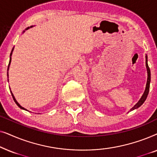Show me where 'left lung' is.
I'll list each match as a JSON object with an SVG mask.
<instances>
[{
    "label": "left lung",
    "mask_w": 157,
    "mask_h": 157,
    "mask_svg": "<svg viewBox=\"0 0 157 157\" xmlns=\"http://www.w3.org/2000/svg\"><path fill=\"white\" fill-rule=\"evenodd\" d=\"M147 61H147V55H146V67H147V85H146L145 91H144V92L142 96H141L139 101L137 102L136 104H135L132 109H130V111L134 110V109H138L139 107H140L141 105L144 104V102L145 101V100L147 99L148 94H149L150 81H151V72H150V69H149V66H148V62Z\"/></svg>",
    "instance_id": "obj_1"
}]
</instances>
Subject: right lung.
Masks as SVG:
<instances>
[{"mask_svg": "<svg viewBox=\"0 0 157 157\" xmlns=\"http://www.w3.org/2000/svg\"><path fill=\"white\" fill-rule=\"evenodd\" d=\"M32 27H33V25H31V26H30V27H28L27 29H25V31H26V30H28V29H29L30 28H32ZM25 31H23V33H24L25 32ZM13 49H14V47L13 48V49H12V51H11V53H10V61H9V64H8V72H7V76H8V70H9V66H10V62H11V56H12V53H13ZM10 89V88H9ZM10 93H11V94H12V96H13V100H14V101H15V103H16V104H17V106H18L19 108L20 109H23V110H25V111H28L26 109H25V108H23V106H21L20 104H18V102L17 101H16V98H15V97H14V96H13V93H12V91H10ZM30 112H31V111H30Z\"/></svg>", "mask_w": 157, "mask_h": 157, "instance_id": "1", "label": "right lung"}]
</instances>
